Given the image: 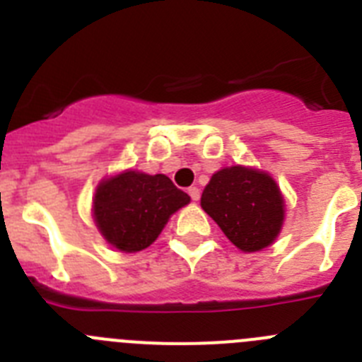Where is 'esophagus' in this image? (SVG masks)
I'll use <instances>...</instances> for the list:
<instances>
[{
  "label": "esophagus",
  "mask_w": 362,
  "mask_h": 362,
  "mask_svg": "<svg viewBox=\"0 0 362 362\" xmlns=\"http://www.w3.org/2000/svg\"><path fill=\"white\" fill-rule=\"evenodd\" d=\"M188 194H190L192 201H197L201 197V190L197 187H190V188H188Z\"/></svg>",
  "instance_id": "34e87169"
}]
</instances>
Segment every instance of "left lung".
Wrapping results in <instances>:
<instances>
[{"instance_id":"1","label":"left lung","mask_w":362,"mask_h":362,"mask_svg":"<svg viewBox=\"0 0 362 362\" xmlns=\"http://www.w3.org/2000/svg\"><path fill=\"white\" fill-rule=\"evenodd\" d=\"M201 206L243 252H259L279 235L284 199L277 183L257 168L228 166L212 175Z\"/></svg>"}]
</instances>
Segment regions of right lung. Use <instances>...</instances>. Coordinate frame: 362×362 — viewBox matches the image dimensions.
Masks as SVG:
<instances>
[{
    "label": "right lung",
    "instance_id": "obj_1",
    "mask_svg": "<svg viewBox=\"0 0 362 362\" xmlns=\"http://www.w3.org/2000/svg\"><path fill=\"white\" fill-rule=\"evenodd\" d=\"M188 203L190 196L166 175L124 170L98 185L92 210L101 235L132 254L152 245L172 214Z\"/></svg>",
    "mask_w": 362,
    "mask_h": 362
}]
</instances>
